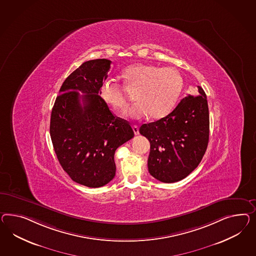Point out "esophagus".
<instances>
[{
	"label": "esophagus",
	"mask_w": 256,
	"mask_h": 256,
	"mask_svg": "<svg viewBox=\"0 0 256 256\" xmlns=\"http://www.w3.org/2000/svg\"><path fill=\"white\" fill-rule=\"evenodd\" d=\"M132 128H133V132L135 133V135H138V133H140V132H138V126L134 124V126H132Z\"/></svg>",
	"instance_id": "34e87169"
}]
</instances>
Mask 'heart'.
<instances>
[{
    "mask_svg": "<svg viewBox=\"0 0 256 256\" xmlns=\"http://www.w3.org/2000/svg\"><path fill=\"white\" fill-rule=\"evenodd\" d=\"M122 77L128 88L136 90L134 100L137 102L128 112L134 119L148 116L154 120L165 118L172 110L182 88L180 74L170 67L134 63L123 70ZM100 95L114 110L124 112L128 106L123 88L110 79L102 84Z\"/></svg>",
    "mask_w": 256,
    "mask_h": 256,
    "instance_id": "b5f03b06",
    "label": "heart"
}]
</instances>
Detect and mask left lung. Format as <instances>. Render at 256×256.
<instances>
[{"mask_svg":"<svg viewBox=\"0 0 256 256\" xmlns=\"http://www.w3.org/2000/svg\"><path fill=\"white\" fill-rule=\"evenodd\" d=\"M188 95L165 118L144 124L140 133L149 140L148 170L162 182H175L198 166L207 150L210 116L207 96Z\"/></svg>","mask_w":256,"mask_h":256,"instance_id":"left-lung-1","label":"left lung"}]
</instances>
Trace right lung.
I'll return each instance as SVG.
<instances>
[{"mask_svg":"<svg viewBox=\"0 0 256 256\" xmlns=\"http://www.w3.org/2000/svg\"><path fill=\"white\" fill-rule=\"evenodd\" d=\"M110 63L92 60L72 72L51 112L50 136L60 164L72 180L91 188L114 179L116 150L134 137L130 123L114 116L100 95Z\"/></svg>","mask_w":256,"mask_h":256,"instance_id":"1","label":"right lung"}]
</instances>
